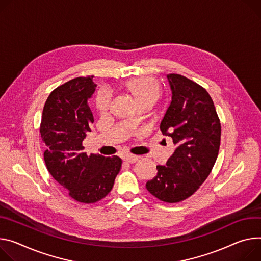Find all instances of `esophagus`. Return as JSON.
<instances>
[{"label":"esophagus","instance_id":"34e87169","mask_svg":"<svg viewBox=\"0 0 261 261\" xmlns=\"http://www.w3.org/2000/svg\"><path fill=\"white\" fill-rule=\"evenodd\" d=\"M124 159H125V161H127L129 163H134V162H136L139 159V156L132 155V154H127V155H125Z\"/></svg>","mask_w":261,"mask_h":261}]
</instances>
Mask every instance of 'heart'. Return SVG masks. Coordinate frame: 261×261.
Instances as JSON below:
<instances>
[{"mask_svg": "<svg viewBox=\"0 0 261 261\" xmlns=\"http://www.w3.org/2000/svg\"><path fill=\"white\" fill-rule=\"evenodd\" d=\"M128 90L133 94V97L140 103L143 101L155 102L159 96V86L157 82L149 77H139L130 80L126 84ZM97 108L100 111H106L110 104V92L107 89H101L98 92L96 100Z\"/></svg>", "mask_w": 261, "mask_h": 261, "instance_id": "1", "label": "heart"}]
</instances>
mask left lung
I'll return each instance as SVG.
<instances>
[{
    "instance_id": "obj_1",
    "label": "left lung",
    "mask_w": 261,
    "mask_h": 261,
    "mask_svg": "<svg viewBox=\"0 0 261 261\" xmlns=\"http://www.w3.org/2000/svg\"><path fill=\"white\" fill-rule=\"evenodd\" d=\"M172 101L160 123V131L176 147L165 165L146 184L157 199L177 203L191 197L209 176L218 158L221 123L205 88L178 74L167 76Z\"/></svg>"
}]
</instances>
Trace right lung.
Instances as JSON below:
<instances>
[{
  "label": "right lung",
  "instance_id": "1",
  "mask_svg": "<svg viewBox=\"0 0 261 261\" xmlns=\"http://www.w3.org/2000/svg\"><path fill=\"white\" fill-rule=\"evenodd\" d=\"M92 79L78 77L54 89L45 101L40 123L46 169L69 197L85 204L110 193L122 167L120 157L88 156L83 151L82 141L93 123L87 103L97 87Z\"/></svg>",
  "mask_w": 261,
  "mask_h": 261
}]
</instances>
